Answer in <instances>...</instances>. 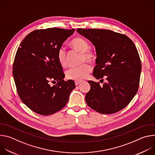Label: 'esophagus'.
<instances>
[{
  "instance_id": "34e87169",
  "label": "esophagus",
  "mask_w": 155,
  "mask_h": 155,
  "mask_svg": "<svg viewBox=\"0 0 155 155\" xmlns=\"http://www.w3.org/2000/svg\"><path fill=\"white\" fill-rule=\"evenodd\" d=\"M80 83H81V81H77V80L75 81V84H76V85L79 84Z\"/></svg>"
}]
</instances>
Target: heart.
<instances>
[{
  "label": "heart",
  "mask_w": 155,
  "mask_h": 155,
  "mask_svg": "<svg viewBox=\"0 0 155 155\" xmlns=\"http://www.w3.org/2000/svg\"><path fill=\"white\" fill-rule=\"evenodd\" d=\"M70 47L74 50L81 53L80 62H88L93 63L96 59V53L90 49V45L88 42L81 37H75L72 39L69 43ZM57 59L62 68L67 65L66 62V53L64 48H60L57 53ZM91 71V67L87 63H83L80 66L69 69L65 72L67 78L74 80H82L87 77Z\"/></svg>",
  "instance_id": "b5f03b06"
}]
</instances>
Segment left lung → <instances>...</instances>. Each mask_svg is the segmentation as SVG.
Returning a JSON list of instances; mask_svg holds the SVG:
<instances>
[{"instance_id":"1","label":"left lung","mask_w":155,"mask_h":155,"mask_svg":"<svg viewBox=\"0 0 155 155\" xmlns=\"http://www.w3.org/2000/svg\"><path fill=\"white\" fill-rule=\"evenodd\" d=\"M77 31L95 47L97 58L93 76L97 79L107 76L102 86L99 83L88 81L91 88L85 96L86 104L102 114L120 111L139 89L142 66L134 43L126 35L110 30L78 29Z\"/></svg>"}]
</instances>
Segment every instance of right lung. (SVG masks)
<instances>
[{
  "mask_svg": "<svg viewBox=\"0 0 155 155\" xmlns=\"http://www.w3.org/2000/svg\"><path fill=\"white\" fill-rule=\"evenodd\" d=\"M75 29L48 28L32 31L20 44L13 65L18 95L33 112L50 115L68 103L75 82L64 81L57 53ZM51 81L57 83L53 86Z\"/></svg>",
  "mask_w": 155,
  "mask_h": 155,
  "instance_id": "right-lung-1",
  "label": "right lung"
}]
</instances>
